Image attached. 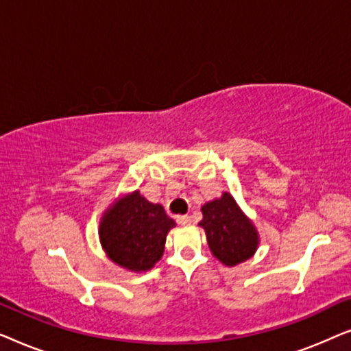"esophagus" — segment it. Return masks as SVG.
<instances>
[{
  "label": "esophagus",
  "instance_id": "1",
  "mask_svg": "<svg viewBox=\"0 0 351 351\" xmlns=\"http://www.w3.org/2000/svg\"><path fill=\"white\" fill-rule=\"evenodd\" d=\"M177 223H179V225H190L191 219L189 217V215H177Z\"/></svg>",
  "mask_w": 351,
  "mask_h": 351
}]
</instances>
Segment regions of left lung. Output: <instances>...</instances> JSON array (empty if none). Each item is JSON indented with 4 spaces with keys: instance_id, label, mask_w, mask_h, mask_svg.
I'll list each match as a JSON object with an SVG mask.
<instances>
[{
    "instance_id": "8db88e82",
    "label": "left lung",
    "mask_w": 351,
    "mask_h": 351,
    "mask_svg": "<svg viewBox=\"0 0 351 351\" xmlns=\"http://www.w3.org/2000/svg\"><path fill=\"white\" fill-rule=\"evenodd\" d=\"M204 228L210 252L227 267L246 262L257 251L258 233L246 217L237 201L227 191L217 199L209 201L201 208Z\"/></svg>"
}]
</instances>
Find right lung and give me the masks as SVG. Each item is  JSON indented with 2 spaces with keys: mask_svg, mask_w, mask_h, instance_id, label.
Listing matches in <instances>:
<instances>
[{
  "mask_svg": "<svg viewBox=\"0 0 351 351\" xmlns=\"http://www.w3.org/2000/svg\"><path fill=\"white\" fill-rule=\"evenodd\" d=\"M176 222L161 204L147 201L136 190L114 201L99 225V238L110 261L141 273L155 267L165 252L166 237Z\"/></svg>",
  "mask_w": 351,
  "mask_h": 351,
  "instance_id": "1",
  "label": "right lung"
}]
</instances>
